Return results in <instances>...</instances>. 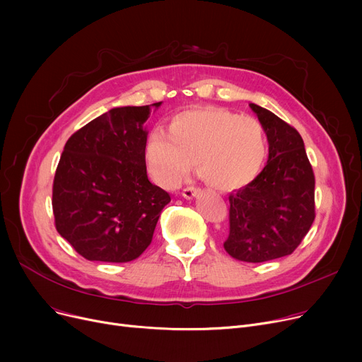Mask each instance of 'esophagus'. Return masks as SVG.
<instances>
[{
	"label": "esophagus",
	"instance_id": "obj_1",
	"mask_svg": "<svg viewBox=\"0 0 362 362\" xmlns=\"http://www.w3.org/2000/svg\"><path fill=\"white\" fill-rule=\"evenodd\" d=\"M198 192H199V189H198V187L187 186V187H185V189H183L182 195H183V198H186V199H192V198H195V197H197V194H198Z\"/></svg>",
	"mask_w": 362,
	"mask_h": 362
}]
</instances>
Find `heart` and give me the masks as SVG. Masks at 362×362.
I'll use <instances>...</instances> for the list:
<instances>
[{"label": "heart", "mask_w": 362, "mask_h": 362, "mask_svg": "<svg viewBox=\"0 0 362 362\" xmlns=\"http://www.w3.org/2000/svg\"><path fill=\"white\" fill-rule=\"evenodd\" d=\"M267 156L262 124L250 116L214 107L182 110L168 120V133L152 129L145 141L151 176L175 187L197 160L198 175L220 191L248 185Z\"/></svg>", "instance_id": "obj_1"}]
</instances>
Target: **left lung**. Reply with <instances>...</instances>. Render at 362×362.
I'll list each match as a JSON object with an SVG mask.
<instances>
[{
	"label": "left lung",
	"mask_w": 362,
	"mask_h": 362,
	"mask_svg": "<svg viewBox=\"0 0 362 362\" xmlns=\"http://www.w3.org/2000/svg\"><path fill=\"white\" fill-rule=\"evenodd\" d=\"M269 141V161L229 202L224 250L245 262L291 255L315 218V177L298 130L276 114L250 104Z\"/></svg>",
	"instance_id": "obj_1"
}]
</instances>
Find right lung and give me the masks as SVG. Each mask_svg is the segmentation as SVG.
<instances>
[{
  "label": "right lung",
  "mask_w": 362,
  "mask_h": 362,
  "mask_svg": "<svg viewBox=\"0 0 362 362\" xmlns=\"http://www.w3.org/2000/svg\"><path fill=\"white\" fill-rule=\"evenodd\" d=\"M160 105L112 108L64 145L52 185L55 229L89 261L136 259L170 202L145 164V122Z\"/></svg>",
  "instance_id": "right-lung-1"
}]
</instances>
